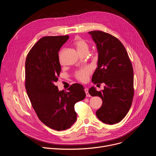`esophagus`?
Instances as JSON below:
<instances>
[{
    "instance_id": "esophagus-1",
    "label": "esophagus",
    "mask_w": 156,
    "mask_h": 156,
    "mask_svg": "<svg viewBox=\"0 0 156 156\" xmlns=\"http://www.w3.org/2000/svg\"><path fill=\"white\" fill-rule=\"evenodd\" d=\"M84 91H85V93H86V95L87 97H90V96H91L90 94H89V93H88V89H87V87H86V88L84 89Z\"/></svg>"
}]
</instances>
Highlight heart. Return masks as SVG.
Listing matches in <instances>:
<instances>
[{"label": "heart", "mask_w": 156, "mask_h": 156, "mask_svg": "<svg viewBox=\"0 0 156 156\" xmlns=\"http://www.w3.org/2000/svg\"><path fill=\"white\" fill-rule=\"evenodd\" d=\"M74 44L78 52L80 54H83L85 52H88L90 47H89L88 44L85 41L81 39H77L75 41ZM90 72L91 70L90 69L86 68L78 72L76 74V76L78 80L81 81H85L87 80V76L90 75Z\"/></svg>", "instance_id": "heart-1"}]
</instances>
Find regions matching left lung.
I'll use <instances>...</instances> for the list:
<instances>
[{"label": "left lung", "instance_id": "8db88e82", "mask_svg": "<svg viewBox=\"0 0 156 156\" xmlns=\"http://www.w3.org/2000/svg\"><path fill=\"white\" fill-rule=\"evenodd\" d=\"M96 44L98 53V68L92 77L94 84L104 83L102 91L91 87L88 92L102 100L96 112L103 123L113 125L120 122L131 107L133 89V70L127 52L115 37L101 31L88 32Z\"/></svg>", "mask_w": 156, "mask_h": 156}]
</instances>
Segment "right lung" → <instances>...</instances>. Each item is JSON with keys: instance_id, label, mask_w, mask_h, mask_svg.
Returning <instances> with one entry per match:
<instances>
[{"instance_id": "right-lung-1", "label": "right lung", "mask_w": 156, "mask_h": 156, "mask_svg": "<svg viewBox=\"0 0 156 156\" xmlns=\"http://www.w3.org/2000/svg\"><path fill=\"white\" fill-rule=\"evenodd\" d=\"M69 36H46L30 51L25 62L26 90L39 120L57 131L70 128L76 120L75 104L86 97L83 86L78 83L59 91L55 85L61 72L60 49Z\"/></svg>"}]
</instances>
